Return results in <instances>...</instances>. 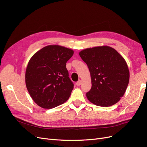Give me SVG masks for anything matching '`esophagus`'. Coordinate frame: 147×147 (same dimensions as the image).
Instances as JSON below:
<instances>
[{
  "instance_id": "obj_1",
  "label": "esophagus",
  "mask_w": 147,
  "mask_h": 147,
  "mask_svg": "<svg viewBox=\"0 0 147 147\" xmlns=\"http://www.w3.org/2000/svg\"><path fill=\"white\" fill-rule=\"evenodd\" d=\"M81 84H82V81L80 80H79L76 83L77 86H80V85H81Z\"/></svg>"
}]
</instances>
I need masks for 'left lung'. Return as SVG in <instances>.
<instances>
[{"label": "left lung", "instance_id": "8db88e82", "mask_svg": "<svg viewBox=\"0 0 147 147\" xmlns=\"http://www.w3.org/2000/svg\"><path fill=\"white\" fill-rule=\"evenodd\" d=\"M90 70L92 86L88 99L97 106H112L123 96L129 81L126 61L108 46L87 48L79 53Z\"/></svg>", "mask_w": 147, "mask_h": 147}]
</instances>
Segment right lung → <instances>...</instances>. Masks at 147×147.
Segmentation results:
<instances>
[{"mask_svg": "<svg viewBox=\"0 0 147 147\" xmlns=\"http://www.w3.org/2000/svg\"><path fill=\"white\" fill-rule=\"evenodd\" d=\"M74 55L71 49L59 45L43 47L31 57L25 80L33 100L43 109H50L68 100L74 88L66 63Z\"/></svg>", "mask_w": 147, "mask_h": 147, "instance_id": "add662e5", "label": "right lung"}]
</instances>
